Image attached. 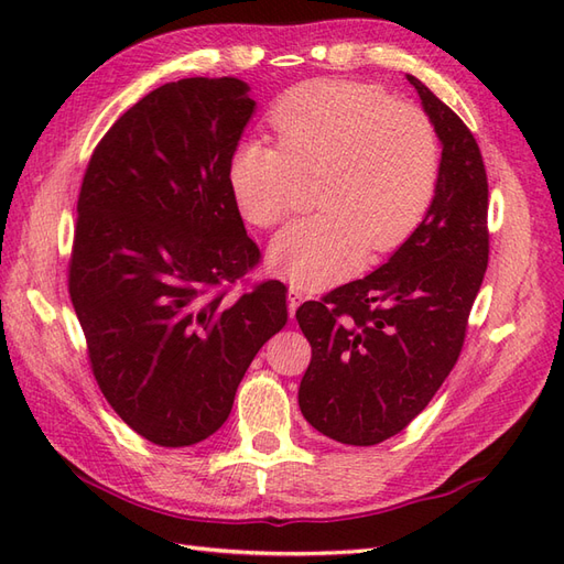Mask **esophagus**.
I'll return each mask as SVG.
<instances>
[{
	"label": "esophagus",
	"mask_w": 564,
	"mask_h": 564,
	"mask_svg": "<svg viewBox=\"0 0 564 564\" xmlns=\"http://www.w3.org/2000/svg\"><path fill=\"white\" fill-rule=\"evenodd\" d=\"M289 315H296V311H299V305L303 303V292L299 286H289Z\"/></svg>",
	"instance_id": "1"
}]
</instances>
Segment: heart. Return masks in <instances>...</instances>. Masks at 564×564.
<instances>
[{
    "label": "heart",
    "mask_w": 564,
    "mask_h": 564,
    "mask_svg": "<svg viewBox=\"0 0 564 564\" xmlns=\"http://www.w3.org/2000/svg\"><path fill=\"white\" fill-rule=\"evenodd\" d=\"M278 142L242 139L228 162L237 207L261 228L292 214L301 176H322L317 216L272 242L270 261L299 286H329L369 251H390L421 224L437 191L442 148L423 110L373 87L313 79L270 112Z\"/></svg>",
    "instance_id": "b5f03b06"
}]
</instances>
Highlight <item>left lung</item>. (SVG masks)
Returning <instances> with one entry per match:
<instances>
[{
    "instance_id": "left-lung-1",
    "label": "left lung",
    "mask_w": 564,
    "mask_h": 564,
    "mask_svg": "<svg viewBox=\"0 0 564 564\" xmlns=\"http://www.w3.org/2000/svg\"><path fill=\"white\" fill-rule=\"evenodd\" d=\"M442 143L419 228L371 275L296 311L313 348L299 406L315 431L371 447L412 423L454 369L489 261L487 172L470 129L406 75Z\"/></svg>"
}]
</instances>
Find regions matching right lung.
<instances>
[{"label": "right lung", "mask_w": 564, "mask_h": 564, "mask_svg": "<svg viewBox=\"0 0 564 564\" xmlns=\"http://www.w3.org/2000/svg\"><path fill=\"white\" fill-rule=\"evenodd\" d=\"M237 77L169 82L129 108L84 172L67 286L96 383L131 431L191 447L226 423L251 360L286 324L228 183L253 115Z\"/></svg>", "instance_id": "1"}]
</instances>
